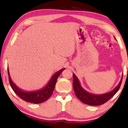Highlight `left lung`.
I'll use <instances>...</instances> for the list:
<instances>
[{"label":"left lung","mask_w":128,"mask_h":128,"mask_svg":"<svg viewBox=\"0 0 128 128\" xmlns=\"http://www.w3.org/2000/svg\"><path fill=\"white\" fill-rule=\"evenodd\" d=\"M122 76L121 77L120 83L112 91L106 93V94H100V95H95V94H92L91 93L88 92L82 88V86L80 84L78 78L73 73V88L76 96L82 103L92 106L101 105L108 102L119 90L121 82H122Z\"/></svg>","instance_id":"8db88e82"}]
</instances>
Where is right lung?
Returning a JSON list of instances; mask_svg holds the SVG:
<instances>
[{
    "label": "right lung",
    "instance_id": "obj_1",
    "mask_svg": "<svg viewBox=\"0 0 128 128\" xmlns=\"http://www.w3.org/2000/svg\"><path fill=\"white\" fill-rule=\"evenodd\" d=\"M7 69H8L9 82H10L12 88L15 92V94L24 101L31 103V104H38L46 101L51 96L54 91V89L55 86H56L57 79L60 73L65 69V68L60 69V70L56 72L51 77V79L50 80L48 84L40 90L31 92L24 91L22 89L18 87L11 80V77H10L8 71V68H7Z\"/></svg>",
    "mask_w": 128,
    "mask_h": 128
}]
</instances>
